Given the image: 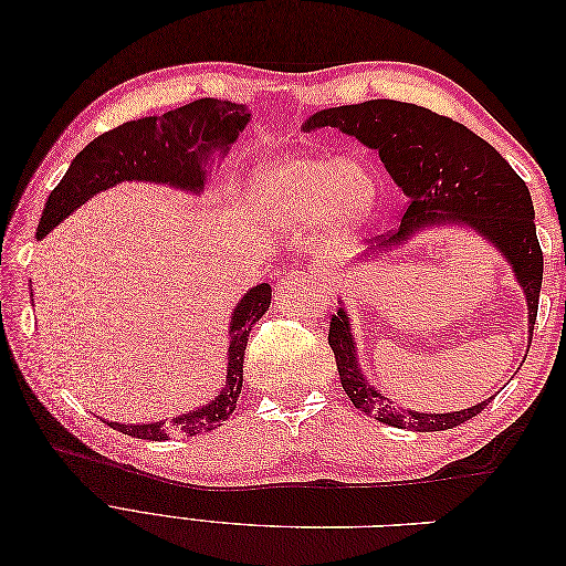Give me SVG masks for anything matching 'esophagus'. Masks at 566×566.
Here are the masks:
<instances>
[{
	"mask_svg": "<svg viewBox=\"0 0 566 566\" xmlns=\"http://www.w3.org/2000/svg\"><path fill=\"white\" fill-rule=\"evenodd\" d=\"M316 281H321V279H316Z\"/></svg>",
	"mask_w": 566,
	"mask_h": 566,
	"instance_id": "34e87169",
	"label": "esophagus"
}]
</instances>
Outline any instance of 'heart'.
<instances>
[{
  "label": "heart",
  "instance_id": "1",
  "mask_svg": "<svg viewBox=\"0 0 566 566\" xmlns=\"http://www.w3.org/2000/svg\"><path fill=\"white\" fill-rule=\"evenodd\" d=\"M378 179L358 158L300 153L260 165L245 186L254 219L266 229H295L312 219L325 235L358 229L378 205Z\"/></svg>",
  "mask_w": 566,
  "mask_h": 566
}]
</instances>
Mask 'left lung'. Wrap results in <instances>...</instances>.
<instances>
[{
	"mask_svg": "<svg viewBox=\"0 0 566 566\" xmlns=\"http://www.w3.org/2000/svg\"><path fill=\"white\" fill-rule=\"evenodd\" d=\"M302 127L306 132L335 127L378 150L389 177L408 198L399 231L378 245H370L364 256H378V250L401 245L416 231L434 224L470 227L493 243L515 271L526 295L528 333H534L543 283V252L534 224V202L524 179L499 150L451 117L389 98L321 111ZM328 345L349 401L366 416L399 430H453L482 413L495 397L493 394L491 399L455 413H418L397 408L366 380L358 366L349 314L342 302L331 318Z\"/></svg>",
	"mask_w": 566,
	"mask_h": 566,
	"instance_id": "obj_1",
	"label": "left lung"
}]
</instances>
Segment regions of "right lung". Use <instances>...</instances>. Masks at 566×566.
Here are the masks:
<instances>
[{
    "mask_svg": "<svg viewBox=\"0 0 566 566\" xmlns=\"http://www.w3.org/2000/svg\"><path fill=\"white\" fill-rule=\"evenodd\" d=\"M248 123L250 113L245 106L219 98H198L193 104L167 111L160 117L132 119V123L96 136L77 153L65 177L49 193L38 238H44L51 229L59 227L92 196L117 186L119 181H153L181 188L186 193H200L208 181V167L214 163V153L227 156ZM269 283L254 285L238 302L229 325L227 385L210 403L188 410L169 422L108 424L136 439L165 441L172 434L196 437L210 432L229 420L243 387V358L250 331L269 312Z\"/></svg>",
    "mask_w": 566,
    "mask_h": 566,
    "instance_id": "add662e5",
    "label": "right lung"
}]
</instances>
